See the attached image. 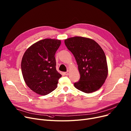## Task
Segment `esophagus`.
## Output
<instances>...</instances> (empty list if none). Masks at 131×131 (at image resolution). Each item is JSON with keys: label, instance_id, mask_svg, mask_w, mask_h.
Here are the masks:
<instances>
[{"label": "esophagus", "instance_id": "1", "mask_svg": "<svg viewBox=\"0 0 131 131\" xmlns=\"http://www.w3.org/2000/svg\"><path fill=\"white\" fill-rule=\"evenodd\" d=\"M69 74H70V71H67L66 72H65V74L66 75H69Z\"/></svg>", "mask_w": 131, "mask_h": 131}]
</instances>
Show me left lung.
Masks as SVG:
<instances>
[{"instance_id":"8db88e82","label":"left lung","mask_w":131,"mask_h":131,"mask_svg":"<svg viewBox=\"0 0 131 131\" xmlns=\"http://www.w3.org/2000/svg\"><path fill=\"white\" fill-rule=\"evenodd\" d=\"M66 47L74 56L80 74L74 87L85 93L99 90L108 74L106 56L100 45L93 39L81 36L65 39Z\"/></svg>"}]
</instances>
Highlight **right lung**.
Wrapping results in <instances>:
<instances>
[{"label":"right lung","mask_w":131,"mask_h":131,"mask_svg":"<svg viewBox=\"0 0 131 131\" xmlns=\"http://www.w3.org/2000/svg\"><path fill=\"white\" fill-rule=\"evenodd\" d=\"M59 39L46 38L28 48L21 60V71L27 86L33 92L46 95L57 87L61 75L56 70L55 53Z\"/></svg>","instance_id":"obj_1"}]
</instances>
